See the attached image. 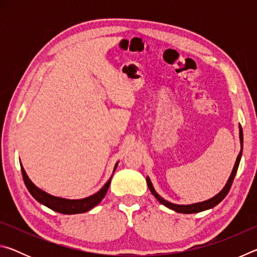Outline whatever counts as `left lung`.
<instances>
[{
  "label": "left lung",
  "instance_id": "obj_1",
  "mask_svg": "<svg viewBox=\"0 0 257 257\" xmlns=\"http://www.w3.org/2000/svg\"><path fill=\"white\" fill-rule=\"evenodd\" d=\"M239 139H240V152H239V154L237 156L236 163H234V165H233L231 175H230L229 179L227 181V184H225V186L223 187V189L221 190L219 194H216L214 197H212V198L207 199V201H204V202H199V203H195V204H189V205H179V204H173L171 202L165 201L163 197H161L160 195L156 193V190L154 189L153 185H152L150 177H146V182H147V186H149V188L151 190V193L153 194L154 197L158 199V201L161 204H163L164 206L169 207V208H170V210H173L175 212L184 213V214H190V213H198V212H202V211H205V210H210V208L216 206L217 204H219L228 195L229 190H230V187H231L232 181L234 179V176H236V173H237L238 167H239V162H240L241 154H242V143H243L242 128H241L240 124H239Z\"/></svg>",
  "mask_w": 257,
  "mask_h": 257
}]
</instances>
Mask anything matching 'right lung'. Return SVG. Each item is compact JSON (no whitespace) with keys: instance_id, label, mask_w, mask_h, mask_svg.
Here are the masks:
<instances>
[{"instance_id":"add662e5","label":"right lung","mask_w":257,"mask_h":257,"mask_svg":"<svg viewBox=\"0 0 257 257\" xmlns=\"http://www.w3.org/2000/svg\"><path fill=\"white\" fill-rule=\"evenodd\" d=\"M118 163L119 162L115 163L114 169H113V173H114L116 167H118ZM20 167H21V173H23L25 185L29 190V193L32 194V196L36 199L37 202L43 204V205L47 206L55 212L62 213V214H78V213H85L87 211L92 210V208L96 206L97 204L104 198V196H105L108 187H110L111 179L113 176L112 173L110 179L107 180L106 184L104 185L102 188L97 191V193H95L88 197L81 198V199H67V198L53 196V195H51L49 193H46V191L42 190L41 188H38V187L36 185H34L33 181L29 179V177L27 176V173H26L23 164L21 163H20Z\"/></svg>"}]
</instances>
